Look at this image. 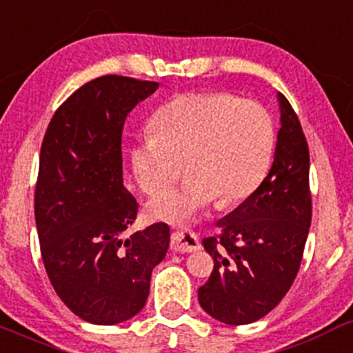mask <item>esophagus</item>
<instances>
[{"instance_id":"obj_1","label":"esophagus","mask_w":353,"mask_h":353,"mask_svg":"<svg viewBox=\"0 0 353 353\" xmlns=\"http://www.w3.org/2000/svg\"><path fill=\"white\" fill-rule=\"evenodd\" d=\"M170 248L176 253H192L200 250V243H198L195 233H192L190 230H176L172 233Z\"/></svg>"}]
</instances>
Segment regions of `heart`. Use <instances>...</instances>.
I'll list each match as a JSON object with an SVG mask.
<instances>
[{"label":"heart","mask_w":353,"mask_h":353,"mask_svg":"<svg viewBox=\"0 0 353 353\" xmlns=\"http://www.w3.org/2000/svg\"><path fill=\"white\" fill-rule=\"evenodd\" d=\"M152 130L132 148L137 183L155 195L180 176L188 180L148 205L152 219L180 223L216 198L233 203L250 196L267 175L275 128L260 103L223 91L183 93L153 113Z\"/></svg>","instance_id":"obj_1"}]
</instances>
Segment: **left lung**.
Segmentation results:
<instances>
[{"instance_id": "left-lung-1", "label": "left lung", "mask_w": 353, "mask_h": 353, "mask_svg": "<svg viewBox=\"0 0 353 353\" xmlns=\"http://www.w3.org/2000/svg\"><path fill=\"white\" fill-rule=\"evenodd\" d=\"M273 165L243 203L221 219L203 247L213 272L198 302L213 319L247 325L273 310L299 273L312 221L310 155L299 117L282 93Z\"/></svg>"}]
</instances>
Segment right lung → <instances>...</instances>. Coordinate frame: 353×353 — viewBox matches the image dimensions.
<instances>
[{"instance_id": "add662e5", "label": "right lung", "mask_w": 353, "mask_h": 353, "mask_svg": "<svg viewBox=\"0 0 353 353\" xmlns=\"http://www.w3.org/2000/svg\"><path fill=\"white\" fill-rule=\"evenodd\" d=\"M157 88L118 74L91 80L54 112L43 138L34 192L43 263L63 303L97 325L145 307L153 268L168 250L163 221L125 236L138 203L123 187L121 132Z\"/></svg>"}]
</instances>
